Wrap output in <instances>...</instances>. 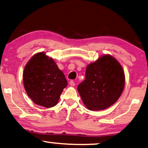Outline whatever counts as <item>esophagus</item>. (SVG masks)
Returning <instances> with one entry per match:
<instances>
[{
  "mask_svg": "<svg viewBox=\"0 0 148 148\" xmlns=\"http://www.w3.org/2000/svg\"><path fill=\"white\" fill-rule=\"evenodd\" d=\"M70 85L72 86H74V85H75V82L73 81V80H71V81L70 82Z\"/></svg>",
  "mask_w": 148,
  "mask_h": 148,
  "instance_id": "obj_1",
  "label": "esophagus"
}]
</instances>
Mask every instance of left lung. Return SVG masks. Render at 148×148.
Listing matches in <instances>:
<instances>
[{"mask_svg": "<svg viewBox=\"0 0 148 148\" xmlns=\"http://www.w3.org/2000/svg\"><path fill=\"white\" fill-rule=\"evenodd\" d=\"M125 72L114 57L105 55L88 65L85 80L78 86V91L86 108L105 110L113 105L123 91Z\"/></svg>", "mask_w": 148, "mask_h": 148, "instance_id": "obj_1", "label": "left lung"}]
</instances>
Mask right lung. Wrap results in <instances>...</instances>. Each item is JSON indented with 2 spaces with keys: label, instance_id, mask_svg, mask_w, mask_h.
Here are the masks:
<instances>
[{
  "label": "right lung",
  "instance_id": "right-lung-1",
  "mask_svg": "<svg viewBox=\"0 0 148 148\" xmlns=\"http://www.w3.org/2000/svg\"><path fill=\"white\" fill-rule=\"evenodd\" d=\"M23 82L27 95L37 105L56 106L68 82L53 59L44 52L38 53L25 65Z\"/></svg>",
  "mask_w": 148,
  "mask_h": 148
}]
</instances>
